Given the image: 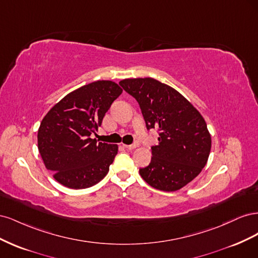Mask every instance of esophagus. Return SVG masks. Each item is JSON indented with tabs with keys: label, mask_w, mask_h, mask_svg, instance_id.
<instances>
[{
	"label": "esophagus",
	"mask_w": 258,
	"mask_h": 258,
	"mask_svg": "<svg viewBox=\"0 0 258 258\" xmlns=\"http://www.w3.org/2000/svg\"><path fill=\"white\" fill-rule=\"evenodd\" d=\"M124 148H127V150L129 151H132V150H136V148L139 146L137 143L136 144H131V145H123Z\"/></svg>",
	"instance_id": "34e87169"
}]
</instances>
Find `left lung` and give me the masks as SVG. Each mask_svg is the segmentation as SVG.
I'll return each instance as SVG.
<instances>
[{"mask_svg":"<svg viewBox=\"0 0 258 258\" xmlns=\"http://www.w3.org/2000/svg\"><path fill=\"white\" fill-rule=\"evenodd\" d=\"M119 84L139 102L146 128L159 130L158 145L152 147V160L140 175L156 189H181L207 165L211 135L205 118L177 90L152 77Z\"/></svg>","mask_w":258,"mask_h":258,"instance_id":"obj_1","label":"left lung"}]
</instances>
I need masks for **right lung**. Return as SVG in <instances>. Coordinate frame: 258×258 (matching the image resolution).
I'll return each mask as SVG.
<instances>
[{
    "instance_id": "add662e5",
    "label": "right lung",
    "mask_w": 258,
    "mask_h": 258,
    "mask_svg": "<svg viewBox=\"0 0 258 258\" xmlns=\"http://www.w3.org/2000/svg\"><path fill=\"white\" fill-rule=\"evenodd\" d=\"M121 92L115 82H93L68 93L45 115L37 131V147L58 183L83 189L107 174L118 145L97 142L90 136Z\"/></svg>"
}]
</instances>
